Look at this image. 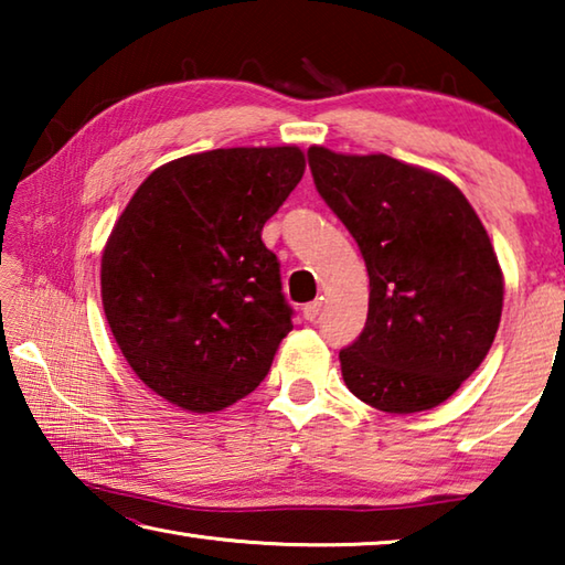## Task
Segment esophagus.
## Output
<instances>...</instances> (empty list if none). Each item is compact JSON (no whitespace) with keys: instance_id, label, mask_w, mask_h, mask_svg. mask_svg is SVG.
Instances as JSON below:
<instances>
[{"instance_id":"1","label":"esophagus","mask_w":565,"mask_h":565,"mask_svg":"<svg viewBox=\"0 0 565 565\" xmlns=\"http://www.w3.org/2000/svg\"><path fill=\"white\" fill-rule=\"evenodd\" d=\"M319 313H321V299H313V301L303 306V319L306 321H317Z\"/></svg>"}]
</instances>
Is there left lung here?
<instances>
[{
  "mask_svg": "<svg viewBox=\"0 0 565 565\" xmlns=\"http://www.w3.org/2000/svg\"><path fill=\"white\" fill-rule=\"evenodd\" d=\"M306 157L369 271L366 327L339 351L349 391L386 414L444 404L501 321L503 276L481 218L451 181L386 154Z\"/></svg>",
  "mask_w": 565,
  "mask_h": 565,
  "instance_id": "left-lung-1",
  "label": "left lung"
}]
</instances>
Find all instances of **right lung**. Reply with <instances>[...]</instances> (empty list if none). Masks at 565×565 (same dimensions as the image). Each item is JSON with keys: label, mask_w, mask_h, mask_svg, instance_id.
<instances>
[{"label": "right lung", "mask_w": 565, "mask_h": 565, "mask_svg": "<svg viewBox=\"0 0 565 565\" xmlns=\"http://www.w3.org/2000/svg\"><path fill=\"white\" fill-rule=\"evenodd\" d=\"M296 147H236L151 171L102 256L119 349L169 404L209 414L252 394L291 331L262 228L303 177Z\"/></svg>", "instance_id": "right-lung-1"}]
</instances>
